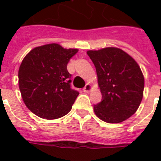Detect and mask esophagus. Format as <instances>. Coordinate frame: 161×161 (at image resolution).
Segmentation results:
<instances>
[{
	"mask_svg": "<svg viewBox=\"0 0 161 161\" xmlns=\"http://www.w3.org/2000/svg\"><path fill=\"white\" fill-rule=\"evenodd\" d=\"M91 89H92V86H91V84H87L85 85V87L84 88V92H90L91 91Z\"/></svg>",
	"mask_w": 161,
	"mask_h": 161,
	"instance_id": "1",
	"label": "esophagus"
}]
</instances>
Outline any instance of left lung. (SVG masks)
I'll list each match as a JSON object with an SVG mask.
<instances>
[{"label":"left lung","instance_id":"obj_1","mask_svg":"<svg viewBox=\"0 0 161 161\" xmlns=\"http://www.w3.org/2000/svg\"><path fill=\"white\" fill-rule=\"evenodd\" d=\"M103 100L94 105L98 118L108 123H119L135 114L142 103L144 77L133 58L121 49L106 47L90 50Z\"/></svg>","mask_w":161,"mask_h":161}]
</instances>
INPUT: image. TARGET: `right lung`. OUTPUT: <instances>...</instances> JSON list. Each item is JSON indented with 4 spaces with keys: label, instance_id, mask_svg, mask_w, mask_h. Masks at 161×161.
<instances>
[{
    "label": "right lung",
    "instance_id": "1",
    "mask_svg": "<svg viewBox=\"0 0 161 161\" xmlns=\"http://www.w3.org/2000/svg\"><path fill=\"white\" fill-rule=\"evenodd\" d=\"M77 52L53 43L33 48L23 58L19 91L26 107L40 118L58 119L70 111L79 93L70 89L67 64Z\"/></svg>",
    "mask_w": 161,
    "mask_h": 161
}]
</instances>
